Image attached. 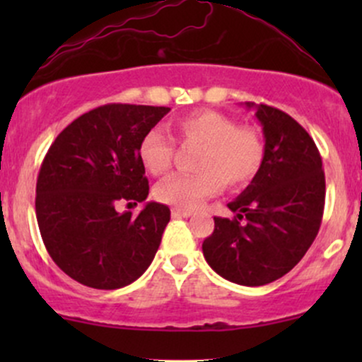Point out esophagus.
I'll return each mask as SVG.
<instances>
[{
    "instance_id": "obj_1",
    "label": "esophagus",
    "mask_w": 362,
    "mask_h": 362,
    "mask_svg": "<svg viewBox=\"0 0 362 362\" xmlns=\"http://www.w3.org/2000/svg\"><path fill=\"white\" fill-rule=\"evenodd\" d=\"M192 214L194 211L190 209H180V207H173L172 209V216H175V218H190Z\"/></svg>"
}]
</instances>
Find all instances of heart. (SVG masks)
Segmentation results:
<instances>
[{"mask_svg":"<svg viewBox=\"0 0 362 362\" xmlns=\"http://www.w3.org/2000/svg\"><path fill=\"white\" fill-rule=\"evenodd\" d=\"M173 132L184 144L201 149L190 175H173L156 185L155 197L163 204L192 209L223 185L242 189L259 175L265 144L259 129L238 126L230 115L216 110H195L173 120ZM173 143L160 129H151L139 141L141 165L151 175L167 173L173 161Z\"/></svg>","mask_w":362,"mask_h":362,"instance_id":"obj_1","label":"heart"}]
</instances>
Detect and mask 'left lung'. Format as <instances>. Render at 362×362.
<instances>
[{
	"label": "left lung",
	"mask_w": 362,
	"mask_h": 362,
	"mask_svg": "<svg viewBox=\"0 0 362 362\" xmlns=\"http://www.w3.org/2000/svg\"><path fill=\"white\" fill-rule=\"evenodd\" d=\"M245 107L255 109L264 131V165L228 204L235 218H214L202 253L224 279L264 286L288 274L317 238L325 173L317 144L291 115L264 103Z\"/></svg>",
	"instance_id": "obj_1"
}]
</instances>
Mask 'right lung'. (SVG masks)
I'll return each instance as SVG.
<instances>
[{
    "mask_svg": "<svg viewBox=\"0 0 362 362\" xmlns=\"http://www.w3.org/2000/svg\"><path fill=\"white\" fill-rule=\"evenodd\" d=\"M168 112L129 103L97 107L73 120L49 148L37 178V223L49 255L71 279L119 289L155 259L168 206L146 202L136 218L115 206L146 201L138 146Z\"/></svg>",
    "mask_w": 362,
    "mask_h": 362,
    "instance_id": "obj_1",
    "label": "right lung"
}]
</instances>
